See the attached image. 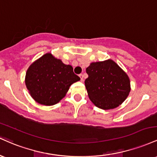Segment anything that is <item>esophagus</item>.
<instances>
[{"instance_id": "esophagus-1", "label": "esophagus", "mask_w": 157, "mask_h": 157, "mask_svg": "<svg viewBox=\"0 0 157 157\" xmlns=\"http://www.w3.org/2000/svg\"><path fill=\"white\" fill-rule=\"evenodd\" d=\"M79 76H80V80L81 81H83V75H82V74H80V75H79Z\"/></svg>"}]
</instances>
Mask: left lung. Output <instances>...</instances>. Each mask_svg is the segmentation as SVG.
<instances>
[{
	"mask_svg": "<svg viewBox=\"0 0 157 157\" xmlns=\"http://www.w3.org/2000/svg\"><path fill=\"white\" fill-rule=\"evenodd\" d=\"M85 86L91 102L99 109H113L126 100L131 91L130 79L114 61L94 62L86 68Z\"/></svg>",
	"mask_w": 157,
	"mask_h": 157,
	"instance_id": "1",
	"label": "left lung"
}]
</instances>
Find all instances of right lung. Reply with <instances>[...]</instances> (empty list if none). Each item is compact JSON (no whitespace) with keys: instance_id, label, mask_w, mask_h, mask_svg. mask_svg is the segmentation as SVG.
I'll return each instance as SVG.
<instances>
[{"instance_id":"add662e5","label":"right lung","mask_w":157,"mask_h":157,"mask_svg":"<svg viewBox=\"0 0 157 157\" xmlns=\"http://www.w3.org/2000/svg\"><path fill=\"white\" fill-rule=\"evenodd\" d=\"M80 80L73 72L72 66L64 64L52 53H46L30 65L25 83L37 103L53 105L66 96L71 84Z\"/></svg>"}]
</instances>
